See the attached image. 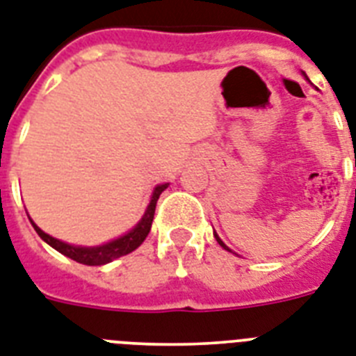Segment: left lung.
Listing matches in <instances>:
<instances>
[{
	"label": "left lung",
	"instance_id": "left-lung-1",
	"mask_svg": "<svg viewBox=\"0 0 356 356\" xmlns=\"http://www.w3.org/2000/svg\"><path fill=\"white\" fill-rule=\"evenodd\" d=\"M214 238H216V242H218V243H220V245H222V248H224V249H225V251H231V249H229V248H227V245H225V243H224V242H222V240H220V238H218V234L214 233Z\"/></svg>",
	"mask_w": 356,
	"mask_h": 356
}]
</instances>
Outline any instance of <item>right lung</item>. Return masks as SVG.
<instances>
[{
  "label": "right lung",
  "instance_id": "right-lung-1",
  "mask_svg": "<svg viewBox=\"0 0 356 356\" xmlns=\"http://www.w3.org/2000/svg\"><path fill=\"white\" fill-rule=\"evenodd\" d=\"M167 185L169 184H161L158 185V187H154V193H152L151 202L147 205L145 214H143L142 220H140L127 234L116 238L113 242L104 243V245H96V248H79V245H70V243L61 242L58 238H52L51 234L43 233L31 218L29 220H31L32 227L36 229V233L40 234L41 240H45L51 248H54L56 251H60L61 254H65V257L72 258V260H76V262L79 264H85V266H104V264L113 262L116 258L125 257V254H129V252H132L134 249L142 245V242L147 238L149 231H151L158 198H160L161 193L167 189Z\"/></svg>",
  "mask_w": 356,
  "mask_h": 356
}]
</instances>
